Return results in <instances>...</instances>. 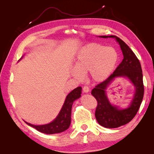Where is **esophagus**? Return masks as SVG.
<instances>
[{"instance_id":"esophagus-1","label":"esophagus","mask_w":154,"mask_h":154,"mask_svg":"<svg viewBox=\"0 0 154 154\" xmlns=\"http://www.w3.org/2000/svg\"><path fill=\"white\" fill-rule=\"evenodd\" d=\"M83 91L85 92V93H87L88 92V91H89V88H88V87L87 86H83Z\"/></svg>"}]
</instances>
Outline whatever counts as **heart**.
Segmentation results:
<instances>
[{
  "mask_svg": "<svg viewBox=\"0 0 154 154\" xmlns=\"http://www.w3.org/2000/svg\"><path fill=\"white\" fill-rule=\"evenodd\" d=\"M118 58V52L112 47L97 43L86 44L78 51L74 62L76 69L72 70V74L80 80L83 74L88 72L92 81L103 82L113 72Z\"/></svg>",
  "mask_w": 154,
  "mask_h": 154,
  "instance_id": "1",
  "label": "heart"
}]
</instances>
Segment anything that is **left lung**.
Returning <instances> with one entry per match:
<instances>
[{
	"label": "left lung",
	"mask_w": 154,
	"mask_h": 154,
	"mask_svg": "<svg viewBox=\"0 0 154 154\" xmlns=\"http://www.w3.org/2000/svg\"><path fill=\"white\" fill-rule=\"evenodd\" d=\"M101 38H115L119 43L123 54L122 62L114 72L104 82L93 88L91 94L97 100L95 116L97 122L102 127L109 128H118L129 123L136 115L140 107L144 95L143 72L139 60L136 54L124 42L114 35L101 36ZM127 77L135 87L133 100L128 108L119 109L110 104L106 95V87L115 78Z\"/></svg>",
	"instance_id": "left-lung-1"
}]
</instances>
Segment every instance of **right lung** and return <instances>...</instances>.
<instances>
[{"mask_svg":"<svg viewBox=\"0 0 154 154\" xmlns=\"http://www.w3.org/2000/svg\"><path fill=\"white\" fill-rule=\"evenodd\" d=\"M82 87H78L74 88L67 96L66 101L58 116L52 122L43 125H34L26 122L31 127L38 131L47 134H54L62 132L69 128L71 124V109L73 102L80 97Z\"/></svg>","mask_w":154,"mask_h":154,"instance_id":"add662e5","label":"right lung"}]
</instances>
